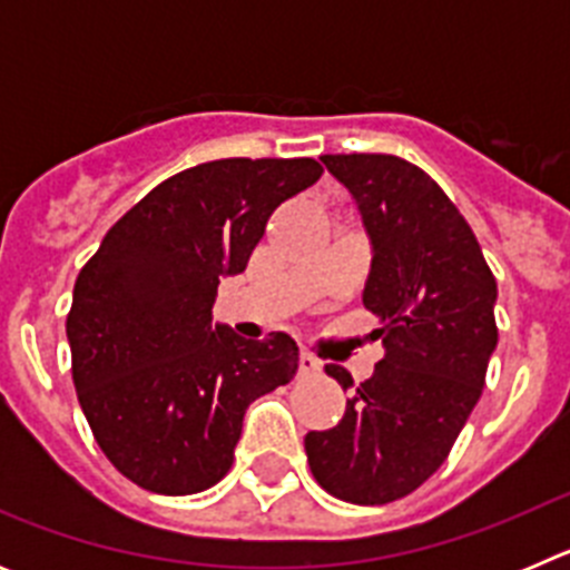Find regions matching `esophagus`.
Instances as JSON below:
<instances>
[{"label":"esophagus","instance_id":"obj_1","mask_svg":"<svg viewBox=\"0 0 570 570\" xmlns=\"http://www.w3.org/2000/svg\"><path fill=\"white\" fill-rule=\"evenodd\" d=\"M320 367H322V362L316 360L311 351H302V354H299V371H302V374H316Z\"/></svg>","mask_w":570,"mask_h":570}]
</instances>
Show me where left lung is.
Instances as JSON below:
<instances>
[{
	"label": "left lung",
	"mask_w": 570,
	"mask_h": 570,
	"mask_svg": "<svg viewBox=\"0 0 570 570\" xmlns=\"http://www.w3.org/2000/svg\"><path fill=\"white\" fill-rule=\"evenodd\" d=\"M371 239L362 302L385 356L328 431L305 434L314 480L336 500L385 505L445 462L485 385L497 347V279L445 190L391 154H328ZM342 387L345 367L325 365Z\"/></svg>",
	"instance_id": "left-lung-1"
}]
</instances>
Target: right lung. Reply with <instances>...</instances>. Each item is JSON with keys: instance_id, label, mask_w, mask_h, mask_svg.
<instances>
[{"instance_id": "right-lung-1", "label": "right lung", "mask_w": 570, "mask_h": 570, "mask_svg": "<svg viewBox=\"0 0 570 570\" xmlns=\"http://www.w3.org/2000/svg\"><path fill=\"white\" fill-rule=\"evenodd\" d=\"M320 176L314 159L196 165L139 199L79 271L65 325L79 405L105 456L145 491L216 485L250 402L294 380L288 334L242 340L210 308L271 214Z\"/></svg>"}]
</instances>
